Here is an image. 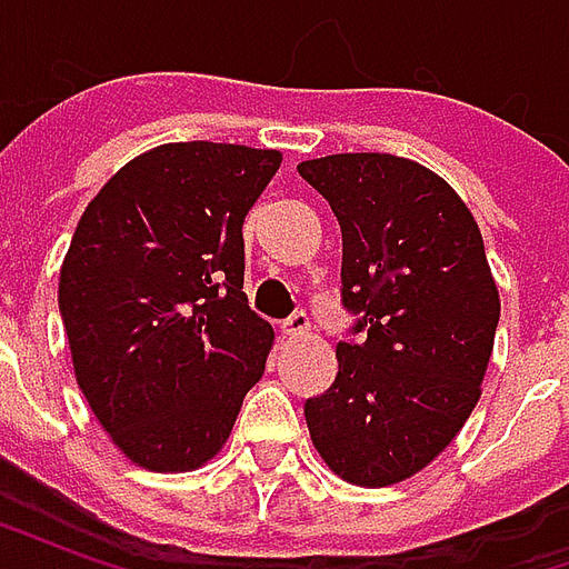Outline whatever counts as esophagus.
Wrapping results in <instances>:
<instances>
[{
  "label": "esophagus",
  "instance_id": "esophagus-1",
  "mask_svg": "<svg viewBox=\"0 0 569 569\" xmlns=\"http://www.w3.org/2000/svg\"><path fill=\"white\" fill-rule=\"evenodd\" d=\"M310 329V320H308V313L305 310H296L289 320L283 322V335H289V338H298V335H308Z\"/></svg>",
  "mask_w": 569,
  "mask_h": 569
}]
</instances>
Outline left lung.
Here are the masks:
<instances>
[{
  "instance_id": "obj_1",
  "label": "left lung",
  "mask_w": 569,
  "mask_h": 569,
  "mask_svg": "<svg viewBox=\"0 0 569 569\" xmlns=\"http://www.w3.org/2000/svg\"><path fill=\"white\" fill-rule=\"evenodd\" d=\"M298 173L341 224V305L357 317L335 383L305 402L310 439L345 481L387 488L436 460L481 396L500 322L485 240L408 158L329 154Z\"/></svg>"
}]
</instances>
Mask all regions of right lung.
<instances>
[{"label": "right lung", "instance_id": "right-lung-1", "mask_svg": "<svg viewBox=\"0 0 569 569\" xmlns=\"http://www.w3.org/2000/svg\"><path fill=\"white\" fill-rule=\"evenodd\" d=\"M283 154L167 142L88 203L60 317L88 406L142 469L186 472L231 436L273 329L243 296V219Z\"/></svg>", "mask_w": 569, "mask_h": 569}]
</instances>
